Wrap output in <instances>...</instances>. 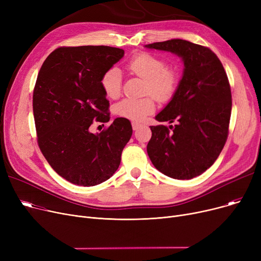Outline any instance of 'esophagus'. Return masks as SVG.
Returning <instances> with one entry per match:
<instances>
[{
  "instance_id": "34e87169",
  "label": "esophagus",
  "mask_w": 261,
  "mask_h": 261,
  "mask_svg": "<svg viewBox=\"0 0 261 261\" xmlns=\"http://www.w3.org/2000/svg\"><path fill=\"white\" fill-rule=\"evenodd\" d=\"M140 127H141V123H138V122H132V128H133V130H138Z\"/></svg>"
}]
</instances>
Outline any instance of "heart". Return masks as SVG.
Listing matches in <instances>:
<instances>
[{
	"instance_id": "b5f03b06",
	"label": "heart",
	"mask_w": 261,
	"mask_h": 261,
	"mask_svg": "<svg viewBox=\"0 0 261 261\" xmlns=\"http://www.w3.org/2000/svg\"><path fill=\"white\" fill-rule=\"evenodd\" d=\"M127 70L145 80V92L151 94L160 101L169 100L179 84V75L173 68L159 57L148 53H141L132 57L126 65ZM101 87L109 98H117L121 91V73L117 67H111L101 78ZM151 96L144 98H125L115 109L118 115L134 121H141L155 109Z\"/></svg>"
}]
</instances>
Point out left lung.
Returning <instances> with one entry per match:
<instances>
[{"mask_svg":"<svg viewBox=\"0 0 261 261\" xmlns=\"http://www.w3.org/2000/svg\"><path fill=\"white\" fill-rule=\"evenodd\" d=\"M180 57L182 78L170 101L155 116L158 121H177L169 132L152 126L147 152L154 167L176 180H189L207 170L227 139L231 94L224 67L207 47L183 39L145 45Z\"/></svg>","mask_w":261,"mask_h":261,"instance_id":"1","label":"left lung"}]
</instances>
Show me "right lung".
<instances>
[{
	"label": "right lung",
	"mask_w": 261,
	"mask_h": 261,
	"mask_svg": "<svg viewBox=\"0 0 261 261\" xmlns=\"http://www.w3.org/2000/svg\"><path fill=\"white\" fill-rule=\"evenodd\" d=\"M123 55L103 45L59 47L39 71L33 96L38 144L51 168L73 184L110 179L131 139V122L123 117L100 133L89 129L93 120H110L101 78Z\"/></svg>",
	"instance_id": "right-lung-1"
}]
</instances>
